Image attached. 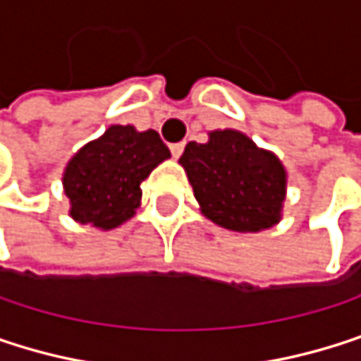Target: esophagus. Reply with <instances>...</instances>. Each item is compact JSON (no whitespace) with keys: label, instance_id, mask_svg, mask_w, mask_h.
I'll list each match as a JSON object with an SVG mask.
<instances>
[{"label":"esophagus","instance_id":"34e87169","mask_svg":"<svg viewBox=\"0 0 361 361\" xmlns=\"http://www.w3.org/2000/svg\"><path fill=\"white\" fill-rule=\"evenodd\" d=\"M182 152H184V143H173V145H171L173 158H179V156H182Z\"/></svg>","mask_w":361,"mask_h":361}]
</instances>
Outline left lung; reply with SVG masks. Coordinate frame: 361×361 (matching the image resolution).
<instances>
[{
    "mask_svg": "<svg viewBox=\"0 0 361 361\" xmlns=\"http://www.w3.org/2000/svg\"><path fill=\"white\" fill-rule=\"evenodd\" d=\"M201 214L233 233H260L281 222L288 171L271 149L245 133L218 128L190 141L179 158Z\"/></svg>",
    "mask_w": 361,
    "mask_h": 361,
    "instance_id": "1",
    "label": "left lung"
}]
</instances>
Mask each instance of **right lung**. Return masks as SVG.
<instances>
[{
  "label": "right lung",
  "instance_id": "add662e5",
  "mask_svg": "<svg viewBox=\"0 0 361 361\" xmlns=\"http://www.w3.org/2000/svg\"><path fill=\"white\" fill-rule=\"evenodd\" d=\"M166 158L171 152L156 130L111 124L82 145L63 171L69 216L99 231L122 226L141 205V182Z\"/></svg>",
  "mask_w": 361,
  "mask_h": 361
}]
</instances>
